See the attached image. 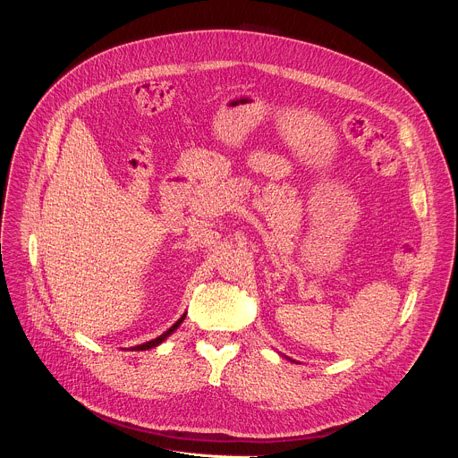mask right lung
<instances>
[{
    "label": "right lung",
    "mask_w": 458,
    "mask_h": 458,
    "mask_svg": "<svg viewBox=\"0 0 458 458\" xmlns=\"http://www.w3.org/2000/svg\"><path fill=\"white\" fill-rule=\"evenodd\" d=\"M184 317H186V313H182V317L174 324V326H170V328L165 332V334H161L159 337H156V339H152V341H148V343H145V344H140V346H134L132 350H136V352H143V350H150V348H156V346H159L168 335H172L177 328H179V324L184 320Z\"/></svg>",
    "instance_id": "1"
}]
</instances>
